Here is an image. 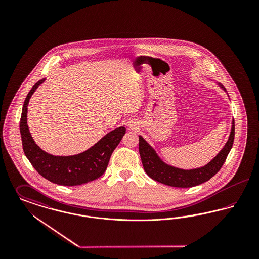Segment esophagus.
<instances>
[{"label": "esophagus", "instance_id": "esophagus-1", "mask_svg": "<svg viewBox=\"0 0 259 259\" xmlns=\"http://www.w3.org/2000/svg\"><path fill=\"white\" fill-rule=\"evenodd\" d=\"M129 126H130V128H132V129H137V125L135 123H130L129 124Z\"/></svg>", "mask_w": 259, "mask_h": 259}]
</instances>
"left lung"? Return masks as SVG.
Segmentation results:
<instances>
[{
  "label": "left lung",
  "mask_w": 259,
  "mask_h": 259,
  "mask_svg": "<svg viewBox=\"0 0 259 259\" xmlns=\"http://www.w3.org/2000/svg\"><path fill=\"white\" fill-rule=\"evenodd\" d=\"M215 83L227 93L225 87L222 83L218 81H215ZM231 124L232 125L228 140L226 141L221 151L206 165L188 170L181 169L164 162L157 154L155 149L142 136H139V152L145 171L152 180L163 185L174 187H192L209 181L210 178H212L221 170L233 146L235 136L234 119H232Z\"/></svg>",
  "instance_id": "1"
}]
</instances>
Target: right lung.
Returning a JSON list of instances; mask_svg holds the SVG:
<instances>
[{
    "label": "right lung",
    "mask_w": 259,
    "mask_h": 259,
    "mask_svg": "<svg viewBox=\"0 0 259 259\" xmlns=\"http://www.w3.org/2000/svg\"><path fill=\"white\" fill-rule=\"evenodd\" d=\"M46 78L38 80L25 99L21 118L20 134L25 155L40 176L56 185L65 186L80 185L101 177L108 167L111 153L120 143L126 129L120 126L101 138L91 148L83 152L60 156L42 150L35 143L27 124L29 101Z\"/></svg>",
    "instance_id": "add662e5"
}]
</instances>
